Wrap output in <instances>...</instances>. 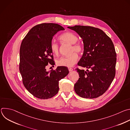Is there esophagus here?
I'll use <instances>...</instances> for the list:
<instances>
[{"mask_svg": "<svg viewBox=\"0 0 130 130\" xmlns=\"http://www.w3.org/2000/svg\"><path fill=\"white\" fill-rule=\"evenodd\" d=\"M68 70H69V71H72V70H73V68L69 67V68H68Z\"/></svg>", "mask_w": 130, "mask_h": 130, "instance_id": "esophagus-1", "label": "esophagus"}]
</instances>
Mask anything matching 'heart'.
I'll return each instance as SVG.
<instances>
[{"label":"heart","instance_id":"heart-1","mask_svg":"<svg viewBox=\"0 0 130 130\" xmlns=\"http://www.w3.org/2000/svg\"><path fill=\"white\" fill-rule=\"evenodd\" d=\"M59 39L63 43L72 44L70 49V53L72 54L68 57H63L58 59L56 61L57 64L62 66H72L78 60V55L75 52L78 54L82 53L84 51L83 45L78 41V36L71 32H66L62 34L60 36ZM50 48L51 52L54 55L57 56L59 54L60 47L57 43L52 41L50 43Z\"/></svg>","mask_w":130,"mask_h":130}]
</instances>
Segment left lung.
<instances>
[{
    "label": "left lung",
    "mask_w": 130,
    "mask_h": 130,
    "mask_svg": "<svg viewBox=\"0 0 130 130\" xmlns=\"http://www.w3.org/2000/svg\"><path fill=\"white\" fill-rule=\"evenodd\" d=\"M83 40V54L78 65L90 69L76 68L79 78L74 85L76 94L84 98L102 95L113 81L116 73V53L113 43L101 29L90 26L68 27Z\"/></svg>",
    "instance_id": "8db88e82"
}]
</instances>
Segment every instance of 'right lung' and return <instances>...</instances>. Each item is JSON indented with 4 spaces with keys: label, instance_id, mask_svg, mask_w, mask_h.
<instances>
[{
    "label": "right lung",
    "instance_id": "right-lung-1",
    "mask_svg": "<svg viewBox=\"0 0 130 130\" xmlns=\"http://www.w3.org/2000/svg\"><path fill=\"white\" fill-rule=\"evenodd\" d=\"M64 30L57 24H41L31 29L22 42L19 68L23 83L36 98L47 99L54 96L59 90V81L69 73L63 66L46 70L49 63L52 66L55 64L50 48L53 36Z\"/></svg>",
    "mask_w": 130,
    "mask_h": 130
}]
</instances>
